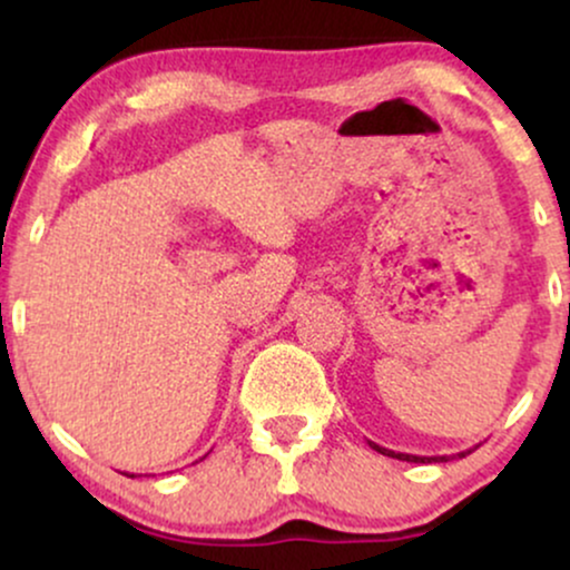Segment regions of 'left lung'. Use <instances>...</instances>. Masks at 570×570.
I'll return each instance as SVG.
<instances>
[{
	"label": "left lung",
	"mask_w": 570,
	"mask_h": 570,
	"mask_svg": "<svg viewBox=\"0 0 570 570\" xmlns=\"http://www.w3.org/2000/svg\"><path fill=\"white\" fill-rule=\"evenodd\" d=\"M372 450H377L381 455H389V458H396V461H407V463H431V461H450L453 455H410V453H396V450H389V448H381V444L375 442H367ZM466 453H472V450H466ZM466 453H458V455H466Z\"/></svg>",
	"instance_id": "1"
}]
</instances>
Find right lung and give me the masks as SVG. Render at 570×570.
<instances>
[{"label": "right lung", "instance_id": "right-lung-1", "mask_svg": "<svg viewBox=\"0 0 570 570\" xmlns=\"http://www.w3.org/2000/svg\"><path fill=\"white\" fill-rule=\"evenodd\" d=\"M126 476H134V474H128V472H126Z\"/></svg>", "mask_w": 570, "mask_h": 570}]
</instances>
